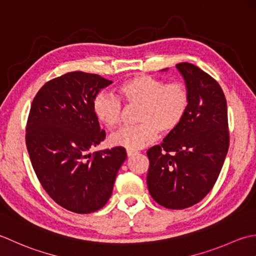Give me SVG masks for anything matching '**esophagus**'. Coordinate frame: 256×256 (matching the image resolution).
Returning a JSON list of instances; mask_svg holds the SVG:
<instances>
[{
  "label": "esophagus",
  "mask_w": 256,
  "mask_h": 256,
  "mask_svg": "<svg viewBox=\"0 0 256 256\" xmlns=\"http://www.w3.org/2000/svg\"><path fill=\"white\" fill-rule=\"evenodd\" d=\"M136 152H137V151H136V150L127 149V156H128V157H132V156H134Z\"/></svg>",
  "instance_id": "34e87169"
}]
</instances>
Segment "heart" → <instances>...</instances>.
Here are the masks:
<instances>
[{
  "mask_svg": "<svg viewBox=\"0 0 256 256\" xmlns=\"http://www.w3.org/2000/svg\"><path fill=\"white\" fill-rule=\"evenodd\" d=\"M118 95L127 106H139L137 126L126 127L110 137L114 146L132 150L144 148L162 134L174 132L184 120L190 104L189 90L180 82L164 84L146 74L128 78L118 87ZM96 118L108 129L122 124V106L116 97L100 92L94 98Z\"/></svg>",
  "mask_w": 256,
  "mask_h": 256,
  "instance_id": "heart-1",
  "label": "heart"
}]
</instances>
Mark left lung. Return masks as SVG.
Masks as SVG:
<instances>
[{"label":"left lung","instance_id":"obj_1","mask_svg":"<svg viewBox=\"0 0 256 256\" xmlns=\"http://www.w3.org/2000/svg\"><path fill=\"white\" fill-rule=\"evenodd\" d=\"M190 95L184 120L164 142L147 151V184L166 208L196 204L214 186L226 160L230 134L226 99L210 75L190 62L176 64Z\"/></svg>","mask_w":256,"mask_h":256}]
</instances>
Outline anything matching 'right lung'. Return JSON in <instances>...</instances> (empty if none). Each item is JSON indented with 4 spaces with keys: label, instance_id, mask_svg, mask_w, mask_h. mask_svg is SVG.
<instances>
[{
    "label": "right lung",
    "instance_id": "add662e5",
    "mask_svg": "<svg viewBox=\"0 0 256 256\" xmlns=\"http://www.w3.org/2000/svg\"><path fill=\"white\" fill-rule=\"evenodd\" d=\"M112 82L84 72L54 78L36 94L26 124V147L42 186L57 204L80 214L106 204L127 158L122 147L88 154L106 138L94 98Z\"/></svg>",
    "mask_w": 256,
    "mask_h": 256
}]
</instances>
